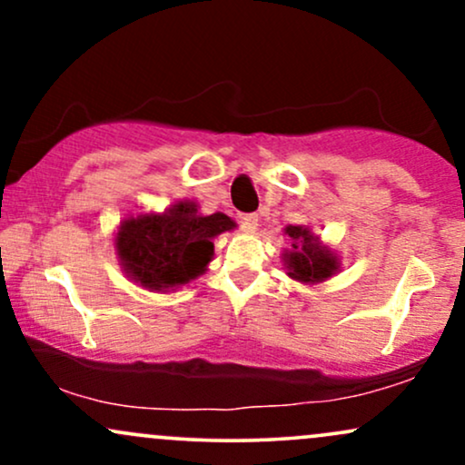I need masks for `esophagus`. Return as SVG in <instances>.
<instances>
[{
    "label": "esophagus",
    "instance_id": "1",
    "mask_svg": "<svg viewBox=\"0 0 465 465\" xmlns=\"http://www.w3.org/2000/svg\"><path fill=\"white\" fill-rule=\"evenodd\" d=\"M240 227H242V232L253 233L255 229H258V216H255V214H244V216H240Z\"/></svg>",
    "mask_w": 465,
    "mask_h": 465
}]
</instances>
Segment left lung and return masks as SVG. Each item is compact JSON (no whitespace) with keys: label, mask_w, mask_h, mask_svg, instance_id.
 Returning a JSON list of instances; mask_svg holds the SVG:
<instances>
[{"label":"left lung","mask_w":465,"mask_h":465,"mask_svg":"<svg viewBox=\"0 0 465 465\" xmlns=\"http://www.w3.org/2000/svg\"><path fill=\"white\" fill-rule=\"evenodd\" d=\"M284 236L291 249H284L286 275L302 284H319L341 271V258L308 225H286Z\"/></svg>","instance_id":"8db88e82"}]
</instances>
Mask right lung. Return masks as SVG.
<instances>
[{"label": "right lung", "instance_id": "right-lung-1", "mask_svg": "<svg viewBox=\"0 0 465 465\" xmlns=\"http://www.w3.org/2000/svg\"><path fill=\"white\" fill-rule=\"evenodd\" d=\"M236 229L223 212L201 214L194 201H174L163 212H142L120 221L114 244L122 273L151 292L190 284L214 258V238Z\"/></svg>", "mask_w": 465, "mask_h": 465}]
</instances>
